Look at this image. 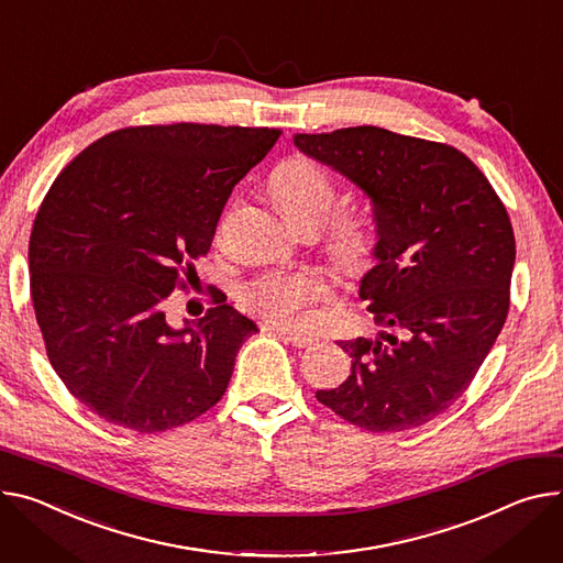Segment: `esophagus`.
I'll use <instances>...</instances> for the list:
<instances>
[{"label":"esophagus","mask_w":563,"mask_h":563,"mask_svg":"<svg viewBox=\"0 0 563 563\" xmlns=\"http://www.w3.org/2000/svg\"><path fill=\"white\" fill-rule=\"evenodd\" d=\"M274 330H276V334H278L285 343H291L294 347H308V345H312V339H310V336H302V334L289 332V330H285V328H274Z\"/></svg>","instance_id":"obj_1"}]
</instances>
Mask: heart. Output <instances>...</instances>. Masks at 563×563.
<instances>
[{"instance_id": "obj_1", "label": "heart", "mask_w": 563, "mask_h": 563, "mask_svg": "<svg viewBox=\"0 0 563 563\" xmlns=\"http://www.w3.org/2000/svg\"><path fill=\"white\" fill-rule=\"evenodd\" d=\"M274 192L285 213L296 224H323L339 197L334 177L323 166L305 157L289 159L276 170ZM368 238L371 233L366 222L352 216L339 218L330 231L332 246L345 255L364 251ZM330 296L332 285L319 269L269 272L251 280L244 289L246 308L280 325L302 323L310 305L328 300Z\"/></svg>"}]
</instances>
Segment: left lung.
<instances>
[{"instance_id":"obj_1","label":"left lung","mask_w":563,"mask_h":563,"mask_svg":"<svg viewBox=\"0 0 563 563\" xmlns=\"http://www.w3.org/2000/svg\"><path fill=\"white\" fill-rule=\"evenodd\" d=\"M294 143L371 197L377 231L360 296L379 339L341 341L352 373L317 399L373 433L427 424L470 388L503 330L512 222L478 166L446 143L375 125Z\"/></svg>"}]
</instances>
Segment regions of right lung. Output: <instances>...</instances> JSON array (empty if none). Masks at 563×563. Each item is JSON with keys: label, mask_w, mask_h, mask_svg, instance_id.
Returning <instances> with one entry per match:
<instances>
[{"label": "right lung", "mask_w": 563, "mask_h": 563, "mask_svg": "<svg viewBox=\"0 0 563 563\" xmlns=\"http://www.w3.org/2000/svg\"><path fill=\"white\" fill-rule=\"evenodd\" d=\"M280 130L139 125L87 145L48 188L29 240L31 298L46 356L103 420L157 433L216 406L258 332L220 289L173 328L164 300L207 255L233 186ZM190 283V280H188Z\"/></svg>", "instance_id": "right-lung-1"}]
</instances>
